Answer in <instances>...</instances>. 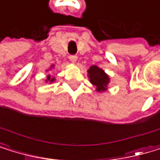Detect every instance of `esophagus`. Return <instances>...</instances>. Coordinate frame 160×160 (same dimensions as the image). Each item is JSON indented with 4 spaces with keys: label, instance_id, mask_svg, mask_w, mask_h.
<instances>
[{
    "label": "esophagus",
    "instance_id": "esophagus-1",
    "mask_svg": "<svg viewBox=\"0 0 160 160\" xmlns=\"http://www.w3.org/2000/svg\"><path fill=\"white\" fill-rule=\"evenodd\" d=\"M68 58H69V60L72 62V63H75L76 60H77V56H76V55H73V54L72 55H69Z\"/></svg>",
    "mask_w": 160,
    "mask_h": 160
}]
</instances>
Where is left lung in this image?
Here are the masks:
<instances>
[{
  "label": "left lung",
  "mask_w": 160,
  "mask_h": 160,
  "mask_svg": "<svg viewBox=\"0 0 160 160\" xmlns=\"http://www.w3.org/2000/svg\"><path fill=\"white\" fill-rule=\"evenodd\" d=\"M89 77L91 83L96 87L98 92L105 91L107 89V85L109 83V76L104 72V70L99 68L96 66H92L89 69Z\"/></svg>",
  "instance_id": "obj_1"
}]
</instances>
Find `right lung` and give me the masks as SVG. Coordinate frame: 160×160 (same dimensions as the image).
Returning a JSON list of instances; mask_svg holds the SVG:
<instances>
[{
    "mask_svg": "<svg viewBox=\"0 0 160 160\" xmlns=\"http://www.w3.org/2000/svg\"><path fill=\"white\" fill-rule=\"evenodd\" d=\"M48 80H50V82H52V81L54 80V78H50V76H48Z\"/></svg>",
    "mask_w": 160,
    "mask_h": 160,
    "instance_id": "1",
    "label": "right lung"
}]
</instances>
